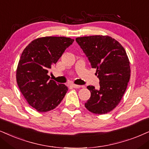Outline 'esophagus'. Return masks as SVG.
<instances>
[{
    "mask_svg": "<svg viewBox=\"0 0 149 149\" xmlns=\"http://www.w3.org/2000/svg\"><path fill=\"white\" fill-rule=\"evenodd\" d=\"M71 86H72L73 88H78L81 87L80 85H78V84H71Z\"/></svg>",
    "mask_w": 149,
    "mask_h": 149,
    "instance_id": "esophagus-1",
    "label": "esophagus"
}]
</instances>
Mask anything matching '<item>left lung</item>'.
<instances>
[{"label": "left lung", "instance_id": "obj_1", "mask_svg": "<svg viewBox=\"0 0 149 149\" xmlns=\"http://www.w3.org/2000/svg\"><path fill=\"white\" fill-rule=\"evenodd\" d=\"M76 42L83 51L100 80V89L88 86L91 97L84 104L89 111L105 114L121 100L131 76L127 53L119 42L109 36L78 37Z\"/></svg>", "mask_w": 149, "mask_h": 149}]
</instances>
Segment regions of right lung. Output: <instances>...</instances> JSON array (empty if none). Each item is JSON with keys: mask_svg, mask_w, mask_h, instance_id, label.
I'll return each mask as SVG.
<instances>
[{"mask_svg": "<svg viewBox=\"0 0 149 149\" xmlns=\"http://www.w3.org/2000/svg\"><path fill=\"white\" fill-rule=\"evenodd\" d=\"M73 41L67 37L38 38L22 53L16 69L17 84L28 104L38 112L55 109L68 91L65 84L56 83L47 73Z\"/></svg>", "mask_w": 149, "mask_h": 149, "instance_id": "add662e5", "label": "right lung"}]
</instances>
